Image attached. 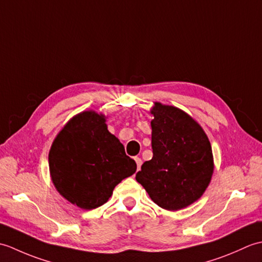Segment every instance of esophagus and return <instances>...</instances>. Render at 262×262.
Instances as JSON below:
<instances>
[{
    "label": "esophagus",
    "mask_w": 262,
    "mask_h": 262,
    "mask_svg": "<svg viewBox=\"0 0 262 262\" xmlns=\"http://www.w3.org/2000/svg\"><path fill=\"white\" fill-rule=\"evenodd\" d=\"M135 162L137 165V171L141 170V165H142V160L140 158H135Z\"/></svg>",
    "instance_id": "1"
}]
</instances>
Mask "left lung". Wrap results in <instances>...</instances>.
Here are the masks:
<instances>
[{
    "instance_id": "8db88e82",
    "label": "left lung",
    "mask_w": 262,
    "mask_h": 262,
    "mask_svg": "<svg viewBox=\"0 0 262 262\" xmlns=\"http://www.w3.org/2000/svg\"><path fill=\"white\" fill-rule=\"evenodd\" d=\"M152 160L136 180L160 207L179 210L203 196L214 172L213 152L198 122L173 105L154 102L151 109Z\"/></svg>"
}]
</instances>
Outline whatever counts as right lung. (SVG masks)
I'll list each match as a JSON object with an SVG mask.
<instances>
[{"instance_id":"1","label":"right lung","mask_w":262,"mask_h":262,"mask_svg":"<svg viewBox=\"0 0 262 262\" xmlns=\"http://www.w3.org/2000/svg\"><path fill=\"white\" fill-rule=\"evenodd\" d=\"M48 161L57 191L86 210L107 203L115 187L137 168L109 133L105 116L91 110L69 120L54 140Z\"/></svg>"}]
</instances>
